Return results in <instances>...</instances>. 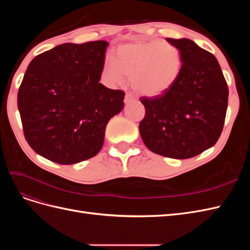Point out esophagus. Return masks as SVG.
Instances as JSON below:
<instances>
[{"mask_svg": "<svg viewBox=\"0 0 250 250\" xmlns=\"http://www.w3.org/2000/svg\"><path fill=\"white\" fill-rule=\"evenodd\" d=\"M135 100V98L130 94V93H127L126 95H125V103H129V102H132V101H134Z\"/></svg>", "mask_w": 250, "mask_h": 250, "instance_id": "esophagus-1", "label": "esophagus"}]
</instances>
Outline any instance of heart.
Segmentation results:
<instances>
[{"label":"heart","instance_id":"1","mask_svg":"<svg viewBox=\"0 0 250 250\" xmlns=\"http://www.w3.org/2000/svg\"><path fill=\"white\" fill-rule=\"evenodd\" d=\"M183 59L179 49L166 41H146L119 46L102 70L108 85L120 84L130 76L132 87L148 97L160 96L178 80Z\"/></svg>","mask_w":250,"mask_h":250}]
</instances>
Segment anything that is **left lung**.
Wrapping results in <instances>:
<instances>
[{
  "label": "left lung",
  "instance_id": "left-lung-1",
  "mask_svg": "<svg viewBox=\"0 0 250 250\" xmlns=\"http://www.w3.org/2000/svg\"><path fill=\"white\" fill-rule=\"evenodd\" d=\"M181 53L178 80L167 92L142 97L140 133L146 147L186 160L213 147L223 129L229 87L216 57L188 39H167Z\"/></svg>",
  "mask_w": 250,
  "mask_h": 250
}]
</instances>
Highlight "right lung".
Masks as SVG:
<instances>
[{"instance_id": "add662e5", "label": "right lung", "mask_w": 250, "mask_h": 250, "mask_svg": "<svg viewBox=\"0 0 250 250\" xmlns=\"http://www.w3.org/2000/svg\"><path fill=\"white\" fill-rule=\"evenodd\" d=\"M108 42L62 43L32 59L18 93L25 139L37 154L60 165L95 156L125 93L99 82Z\"/></svg>"}]
</instances>
